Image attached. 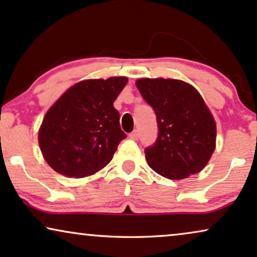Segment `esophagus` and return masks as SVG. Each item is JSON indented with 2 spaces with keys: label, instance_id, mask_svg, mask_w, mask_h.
Segmentation results:
<instances>
[{
  "label": "esophagus",
  "instance_id": "34e87169",
  "mask_svg": "<svg viewBox=\"0 0 257 257\" xmlns=\"http://www.w3.org/2000/svg\"><path fill=\"white\" fill-rule=\"evenodd\" d=\"M129 138L133 139V140H138L139 139V132L134 131L133 133H131V134H129Z\"/></svg>",
  "mask_w": 257,
  "mask_h": 257
}]
</instances>
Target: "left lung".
Listing matches in <instances>:
<instances>
[{"label":"left lung","instance_id":"left-lung-1","mask_svg":"<svg viewBox=\"0 0 257 257\" xmlns=\"http://www.w3.org/2000/svg\"><path fill=\"white\" fill-rule=\"evenodd\" d=\"M136 86L154 109L159 135L147 148L146 160L171 180L199 173L216 148V121L196 87L171 78H141Z\"/></svg>","mask_w":257,"mask_h":257}]
</instances>
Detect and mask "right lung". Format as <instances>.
<instances>
[{"mask_svg":"<svg viewBox=\"0 0 257 257\" xmlns=\"http://www.w3.org/2000/svg\"><path fill=\"white\" fill-rule=\"evenodd\" d=\"M126 77L85 79L69 87L47 110L38 141L45 161L69 178H85L111 161L125 134L113 102Z\"/></svg>","mask_w":257,"mask_h":257,"instance_id":"1","label":"right lung"}]
</instances>
